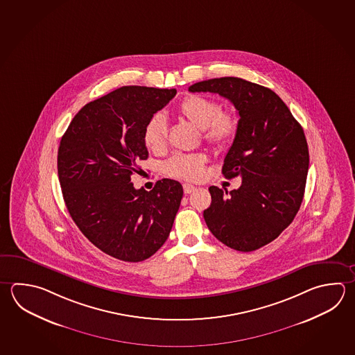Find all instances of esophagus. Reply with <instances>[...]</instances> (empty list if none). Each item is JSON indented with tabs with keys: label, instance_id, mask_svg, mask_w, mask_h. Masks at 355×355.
<instances>
[{
	"label": "esophagus",
	"instance_id": "obj_1",
	"mask_svg": "<svg viewBox=\"0 0 355 355\" xmlns=\"http://www.w3.org/2000/svg\"><path fill=\"white\" fill-rule=\"evenodd\" d=\"M183 191H184V193L186 194L193 193L194 191H196V187L192 186V184L184 183V184H183Z\"/></svg>",
	"mask_w": 355,
	"mask_h": 355
}]
</instances>
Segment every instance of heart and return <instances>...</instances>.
Here are the masks:
<instances>
[{"label": "heart", "mask_w": 355, "mask_h": 355, "mask_svg": "<svg viewBox=\"0 0 355 355\" xmlns=\"http://www.w3.org/2000/svg\"><path fill=\"white\" fill-rule=\"evenodd\" d=\"M177 113L182 119L200 129L202 138L218 149H227L234 143L240 119L237 114L221 110L216 101L201 95H189L181 101ZM143 141L146 147L155 154L163 153L167 147V124L161 114H154L143 129ZM206 154H175L164 164V172L173 178L194 181L203 174L207 164Z\"/></svg>", "instance_id": "obj_1"}]
</instances>
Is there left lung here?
I'll list each match as a JSON object with an SVG mask.
<instances>
[{"label":"left lung","instance_id":"1","mask_svg":"<svg viewBox=\"0 0 355 355\" xmlns=\"http://www.w3.org/2000/svg\"><path fill=\"white\" fill-rule=\"evenodd\" d=\"M192 93H216L234 104L240 129L225 157L222 173L240 175L231 192L211 186L203 217L228 248L250 252L274 241L302 202L309 169L308 143L300 124L280 96L240 78H217L191 85Z\"/></svg>","mask_w":355,"mask_h":355}]
</instances>
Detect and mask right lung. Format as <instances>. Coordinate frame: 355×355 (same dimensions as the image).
<instances>
[{
  "mask_svg": "<svg viewBox=\"0 0 355 355\" xmlns=\"http://www.w3.org/2000/svg\"><path fill=\"white\" fill-rule=\"evenodd\" d=\"M175 94L119 87L81 107L61 138L58 174L67 211L89 241L121 261H144L155 254L181 205L180 182L164 178L149 192L130 182L148 158L146 123Z\"/></svg>",
  "mask_w": 355,
  "mask_h": 355,
  "instance_id": "1",
  "label": "right lung"
}]
</instances>
